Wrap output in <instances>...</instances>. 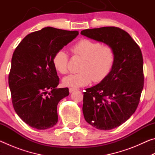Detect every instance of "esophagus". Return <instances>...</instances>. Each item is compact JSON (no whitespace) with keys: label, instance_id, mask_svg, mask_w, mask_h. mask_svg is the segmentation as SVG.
Segmentation results:
<instances>
[{"label":"esophagus","instance_id":"1","mask_svg":"<svg viewBox=\"0 0 155 155\" xmlns=\"http://www.w3.org/2000/svg\"><path fill=\"white\" fill-rule=\"evenodd\" d=\"M77 90V88H76V87H70L69 88V91L70 93H71V92H72L73 91Z\"/></svg>","mask_w":155,"mask_h":155}]
</instances>
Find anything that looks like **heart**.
Returning <instances> with one entry per match:
<instances>
[{"instance_id": "heart-1", "label": "heart", "mask_w": 155, "mask_h": 155, "mask_svg": "<svg viewBox=\"0 0 155 155\" xmlns=\"http://www.w3.org/2000/svg\"><path fill=\"white\" fill-rule=\"evenodd\" d=\"M75 57L83 59L79 68L80 72L70 74L63 80L64 84L70 87H81L88 85L91 81L99 83L111 72L115 61L114 48L109 44L83 38L70 47ZM68 55L64 50H58L52 57V64L59 73L68 72Z\"/></svg>"}]
</instances>
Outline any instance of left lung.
I'll list each match as a JSON object with an SVG mask.
<instances>
[{"label":"left lung","mask_w":155,"mask_h":155,"mask_svg":"<svg viewBox=\"0 0 155 155\" xmlns=\"http://www.w3.org/2000/svg\"><path fill=\"white\" fill-rule=\"evenodd\" d=\"M82 35L111 46L115 61L111 72L98 85L83 92L86 122L100 130H111L134 114L143 87V56L127 31L115 27L85 29Z\"/></svg>","instance_id":"1"}]
</instances>
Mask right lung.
<instances>
[{
  "instance_id": "obj_1",
  "label": "right lung",
  "mask_w": 155,
  "mask_h": 155,
  "mask_svg": "<svg viewBox=\"0 0 155 155\" xmlns=\"http://www.w3.org/2000/svg\"><path fill=\"white\" fill-rule=\"evenodd\" d=\"M78 35L77 31L45 27L28 34L15 49L9 74L12 101L30 127L44 130L57 123V104L69 90L57 87L59 78L52 57Z\"/></svg>"
}]
</instances>
